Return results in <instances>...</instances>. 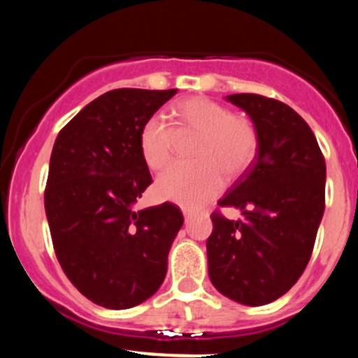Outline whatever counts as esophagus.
<instances>
[{
  "instance_id": "obj_1",
  "label": "esophagus",
  "mask_w": 358,
  "mask_h": 358,
  "mask_svg": "<svg viewBox=\"0 0 358 358\" xmlns=\"http://www.w3.org/2000/svg\"><path fill=\"white\" fill-rule=\"evenodd\" d=\"M183 215H185V224H188V222L192 220V213L188 210H183Z\"/></svg>"
}]
</instances>
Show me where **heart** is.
Returning <instances> with one entry per match:
<instances>
[{
    "label": "heart",
    "instance_id": "obj_1",
    "mask_svg": "<svg viewBox=\"0 0 358 358\" xmlns=\"http://www.w3.org/2000/svg\"><path fill=\"white\" fill-rule=\"evenodd\" d=\"M175 128L153 114L139 131V153L151 170H162L173 155L176 136L196 134L192 156L196 163H176L156 180L159 199L196 210L219 195L224 171L237 176L250 165L257 151V131L245 117L203 96L178 101L171 109Z\"/></svg>",
    "mask_w": 358,
    "mask_h": 358
}]
</instances>
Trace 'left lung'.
Listing matches in <instances>:
<instances>
[{
	"label": "left lung",
	"mask_w": 358,
	"mask_h": 358,
	"mask_svg": "<svg viewBox=\"0 0 358 358\" xmlns=\"http://www.w3.org/2000/svg\"><path fill=\"white\" fill-rule=\"evenodd\" d=\"M227 101L254 122L257 155L219 200L244 219L212 213L208 276L224 296L261 306L287 293L310 261L324 210L327 165L311 127L285 102L259 94Z\"/></svg>",
	"instance_id": "left-lung-1"
}]
</instances>
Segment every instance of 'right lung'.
Listing matches in <instances>:
<instances>
[{"label":"right lung","mask_w":358,"mask_h":358,"mask_svg":"<svg viewBox=\"0 0 358 358\" xmlns=\"http://www.w3.org/2000/svg\"><path fill=\"white\" fill-rule=\"evenodd\" d=\"M176 89H114L77 114L53 145L45 212L65 276L96 305L126 310L166 276L183 225L173 203L133 210L151 175L139 153L145 121Z\"/></svg>","instance_id":"obj_1"}]
</instances>
